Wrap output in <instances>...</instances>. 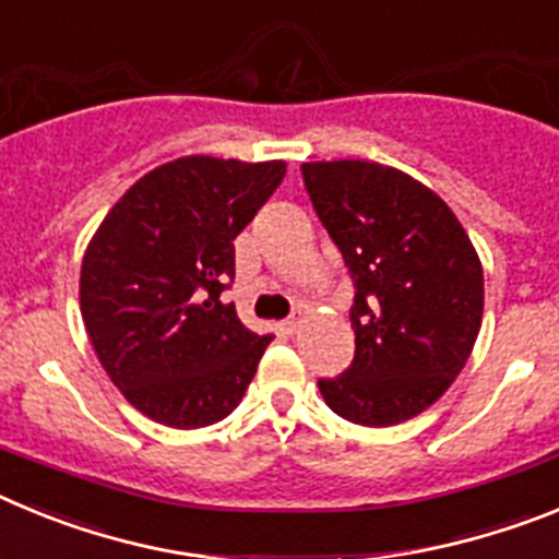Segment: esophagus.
I'll return each instance as SVG.
<instances>
[{
  "instance_id": "1",
  "label": "esophagus",
  "mask_w": 559,
  "mask_h": 559,
  "mask_svg": "<svg viewBox=\"0 0 559 559\" xmlns=\"http://www.w3.org/2000/svg\"><path fill=\"white\" fill-rule=\"evenodd\" d=\"M283 328L288 330V333H299V328H302V319L299 316H290V319H285Z\"/></svg>"
}]
</instances>
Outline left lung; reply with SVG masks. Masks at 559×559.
<instances>
[{"label":"left lung","mask_w":559,"mask_h":559,"mask_svg":"<svg viewBox=\"0 0 559 559\" xmlns=\"http://www.w3.org/2000/svg\"><path fill=\"white\" fill-rule=\"evenodd\" d=\"M305 190L355 283V358L319 380L358 426L417 417L448 392L476 344L484 271L451 206L378 162H305Z\"/></svg>","instance_id":"left-lung-1"}]
</instances>
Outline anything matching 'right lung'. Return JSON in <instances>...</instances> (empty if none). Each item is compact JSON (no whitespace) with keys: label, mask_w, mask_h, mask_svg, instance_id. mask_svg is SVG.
Wrapping results in <instances>:
<instances>
[{"label":"right lung","mask_w":559,"mask_h":559,"mask_svg":"<svg viewBox=\"0 0 559 559\" xmlns=\"http://www.w3.org/2000/svg\"><path fill=\"white\" fill-rule=\"evenodd\" d=\"M285 162L181 156L145 173L108 210L81 265V313L97 358L133 408L204 428L237 408L274 335L221 299L235 237Z\"/></svg>","instance_id":"1"}]
</instances>
